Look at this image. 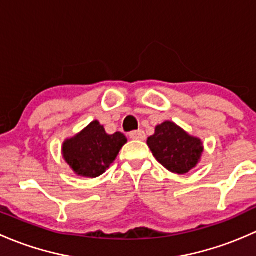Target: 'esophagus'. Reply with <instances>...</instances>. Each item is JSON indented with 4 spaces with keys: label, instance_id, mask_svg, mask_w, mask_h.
Masks as SVG:
<instances>
[{
    "label": "esophagus",
    "instance_id": "34e87169",
    "mask_svg": "<svg viewBox=\"0 0 256 256\" xmlns=\"http://www.w3.org/2000/svg\"><path fill=\"white\" fill-rule=\"evenodd\" d=\"M130 138H132V140H144L146 134H144V130L132 131V132H130Z\"/></svg>",
    "mask_w": 256,
    "mask_h": 256
}]
</instances>
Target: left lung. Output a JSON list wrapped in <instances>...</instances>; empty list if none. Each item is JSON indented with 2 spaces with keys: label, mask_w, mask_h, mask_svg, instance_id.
Instances as JSON below:
<instances>
[{
  "label": "left lung",
  "mask_w": 256,
  "mask_h": 256,
  "mask_svg": "<svg viewBox=\"0 0 256 256\" xmlns=\"http://www.w3.org/2000/svg\"><path fill=\"white\" fill-rule=\"evenodd\" d=\"M154 158L172 174H184L197 166L203 154V144L172 121L157 125L147 138Z\"/></svg>",
  "instance_id": "1"
}]
</instances>
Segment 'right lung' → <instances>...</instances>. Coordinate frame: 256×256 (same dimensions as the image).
I'll use <instances>...</instances> for the list:
<instances>
[{
    "label": "right lung",
    "instance_id": "add662e5",
    "mask_svg": "<svg viewBox=\"0 0 256 256\" xmlns=\"http://www.w3.org/2000/svg\"><path fill=\"white\" fill-rule=\"evenodd\" d=\"M128 138L121 132L109 135L98 120L63 142V158L78 176L95 178L115 161Z\"/></svg>",
    "mask_w": 256,
    "mask_h": 256
}]
</instances>
